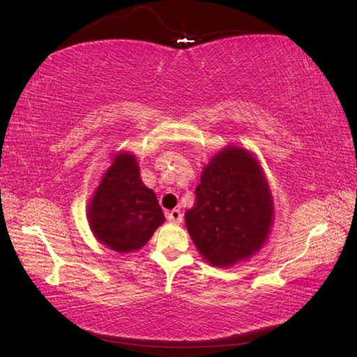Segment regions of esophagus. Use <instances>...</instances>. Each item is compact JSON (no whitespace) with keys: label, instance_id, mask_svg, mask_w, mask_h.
Wrapping results in <instances>:
<instances>
[{"label":"esophagus","instance_id":"1","mask_svg":"<svg viewBox=\"0 0 357 357\" xmlns=\"http://www.w3.org/2000/svg\"><path fill=\"white\" fill-rule=\"evenodd\" d=\"M166 218H168L171 223H181V221H183V213L178 209H172L171 212L166 213Z\"/></svg>","mask_w":357,"mask_h":357}]
</instances>
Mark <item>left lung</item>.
Segmentation results:
<instances>
[{
	"mask_svg": "<svg viewBox=\"0 0 357 357\" xmlns=\"http://www.w3.org/2000/svg\"><path fill=\"white\" fill-rule=\"evenodd\" d=\"M185 221L195 248L212 266L231 267L257 253L273 221L272 194L257 158L238 146L213 155Z\"/></svg>",
	"mask_w": 357,
	"mask_h": 357,
	"instance_id": "obj_1",
	"label": "left lung"
}]
</instances>
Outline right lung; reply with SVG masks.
<instances>
[{"label":"right lung","instance_id":"1","mask_svg":"<svg viewBox=\"0 0 357 357\" xmlns=\"http://www.w3.org/2000/svg\"><path fill=\"white\" fill-rule=\"evenodd\" d=\"M86 215L94 236L119 253L144 248L165 221L155 194L142 183L137 160L130 153L116 154Z\"/></svg>","mask_w":357,"mask_h":357}]
</instances>
